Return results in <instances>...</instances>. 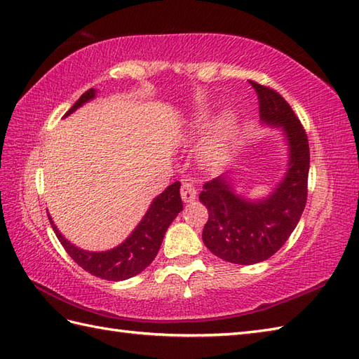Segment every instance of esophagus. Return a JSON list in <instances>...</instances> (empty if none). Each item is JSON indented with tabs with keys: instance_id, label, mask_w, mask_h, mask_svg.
Returning a JSON list of instances; mask_svg holds the SVG:
<instances>
[{
	"instance_id": "1",
	"label": "esophagus",
	"mask_w": 359,
	"mask_h": 359,
	"mask_svg": "<svg viewBox=\"0 0 359 359\" xmlns=\"http://www.w3.org/2000/svg\"><path fill=\"white\" fill-rule=\"evenodd\" d=\"M181 198L184 203H192L196 200V189L192 182L184 180L181 186Z\"/></svg>"
}]
</instances>
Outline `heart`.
<instances>
[{
  "label": "heart",
  "mask_w": 359,
  "mask_h": 359,
  "mask_svg": "<svg viewBox=\"0 0 359 359\" xmlns=\"http://www.w3.org/2000/svg\"><path fill=\"white\" fill-rule=\"evenodd\" d=\"M196 127L198 129H205V127H209V121H207L204 116H200L196 121ZM232 132H233V119L230 116H226L219 123L218 130H217V133H215V137L210 142V149H219L222 146V142L227 140V137Z\"/></svg>",
  "instance_id": "heart-1"
}]
</instances>
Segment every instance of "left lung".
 <instances>
[{
  "instance_id": "1",
  "label": "left lung",
  "mask_w": 359,
  "mask_h": 359,
  "mask_svg": "<svg viewBox=\"0 0 359 359\" xmlns=\"http://www.w3.org/2000/svg\"><path fill=\"white\" fill-rule=\"evenodd\" d=\"M249 83L258 95L261 123L281 127L287 141V170L272 192L258 200L236 194L226 175L207 181L200 194L209 210L203 230L205 247L241 266L269 259L289 240L304 212L310 167L307 135L289 102L270 87Z\"/></svg>"
}]
</instances>
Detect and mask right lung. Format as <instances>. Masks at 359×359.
<instances>
[{
	"label": "right lung",
	"mask_w": 359,
	"mask_h": 359,
	"mask_svg": "<svg viewBox=\"0 0 359 359\" xmlns=\"http://www.w3.org/2000/svg\"><path fill=\"white\" fill-rule=\"evenodd\" d=\"M95 95H97L95 89L84 92L75 104L67 110L66 116L74 114L87 101L93 100ZM180 187V181H175L163 194H159L150 204L140 224L133 229V232L121 244L106 252H89L79 249L61 235L49 213H47V217H49L53 232L57 233L60 243L79 267H83L90 275L101 278V280L123 281L141 273L155 259L165 230L182 210Z\"/></svg>",
	"instance_id": "add662e5"
}]
</instances>
